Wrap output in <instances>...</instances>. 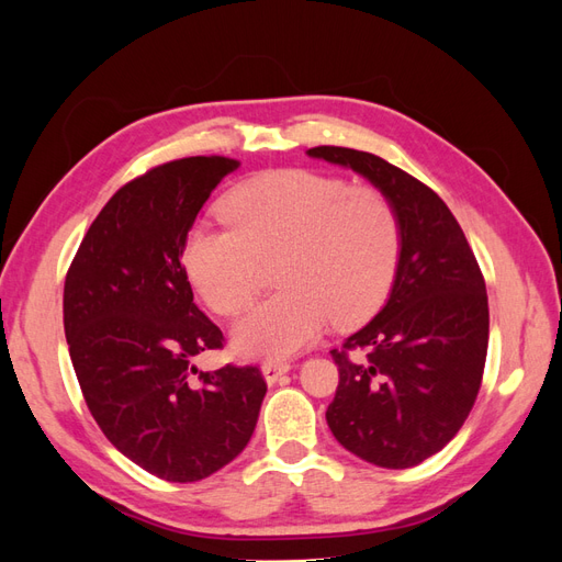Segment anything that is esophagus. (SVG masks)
I'll return each instance as SVG.
<instances>
[{"instance_id":"1","label":"esophagus","mask_w":562,"mask_h":562,"mask_svg":"<svg viewBox=\"0 0 562 562\" xmlns=\"http://www.w3.org/2000/svg\"><path fill=\"white\" fill-rule=\"evenodd\" d=\"M288 370H291V363L269 361V363H265V366H262V375H265L267 384H274V382H279V380L285 375Z\"/></svg>"}]
</instances>
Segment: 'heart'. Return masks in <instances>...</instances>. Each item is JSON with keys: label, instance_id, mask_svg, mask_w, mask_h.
I'll use <instances>...</instances> for the list:
<instances>
[{"label": "heart", "instance_id": "heart-1", "mask_svg": "<svg viewBox=\"0 0 562 562\" xmlns=\"http://www.w3.org/2000/svg\"><path fill=\"white\" fill-rule=\"evenodd\" d=\"M223 215V223H194L182 252L187 274L217 314H239L258 288L260 260L281 252V291L234 326V349L248 359H291L330 318L335 326L363 321L394 281L401 225L378 187L279 168L234 187Z\"/></svg>", "mask_w": 562, "mask_h": 562}]
</instances>
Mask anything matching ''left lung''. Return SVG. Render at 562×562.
<instances>
[{
	"label": "left lung",
	"instance_id": "8db88e82",
	"mask_svg": "<svg viewBox=\"0 0 562 562\" xmlns=\"http://www.w3.org/2000/svg\"><path fill=\"white\" fill-rule=\"evenodd\" d=\"M307 155L368 178L401 225L386 304L330 351L339 384L328 427L370 464L417 467L450 443L479 396L490 333L485 279L431 187L370 151L321 145Z\"/></svg>",
	"mask_w": 562,
	"mask_h": 562
}]
</instances>
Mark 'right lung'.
<instances>
[{
	"instance_id": "add662e5",
	"label": "right lung",
	"mask_w": 562,
	"mask_h": 562,
	"mask_svg": "<svg viewBox=\"0 0 562 562\" xmlns=\"http://www.w3.org/2000/svg\"><path fill=\"white\" fill-rule=\"evenodd\" d=\"M239 161L187 157L126 182L98 213L67 269L63 323L83 401L110 443L171 483L229 464L258 424L255 366L199 372L223 330L194 304L187 232Z\"/></svg>"
}]
</instances>
